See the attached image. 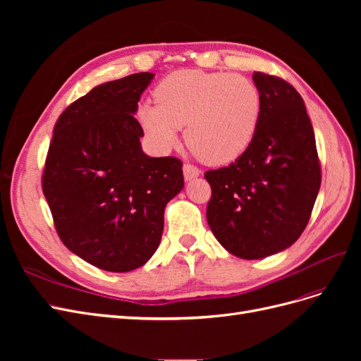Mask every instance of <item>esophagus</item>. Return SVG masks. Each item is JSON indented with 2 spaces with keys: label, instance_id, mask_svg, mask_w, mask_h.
Returning a JSON list of instances; mask_svg holds the SVG:
<instances>
[{
  "label": "esophagus",
  "instance_id": "esophagus-1",
  "mask_svg": "<svg viewBox=\"0 0 361 361\" xmlns=\"http://www.w3.org/2000/svg\"><path fill=\"white\" fill-rule=\"evenodd\" d=\"M200 174V170L195 167V166H192V164H183V176H185V179L187 180H191V179H194V178H197Z\"/></svg>",
  "mask_w": 361,
  "mask_h": 361
}]
</instances>
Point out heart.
I'll return each instance as SVG.
<instances>
[{
  "mask_svg": "<svg viewBox=\"0 0 361 361\" xmlns=\"http://www.w3.org/2000/svg\"><path fill=\"white\" fill-rule=\"evenodd\" d=\"M155 104L138 108V122L159 150L178 143L182 126L188 146L212 166L243 157L262 116L257 85L239 73L183 69L167 75L154 90Z\"/></svg>",
  "mask_w": 361,
  "mask_h": 361,
  "instance_id": "1",
  "label": "heart"
}]
</instances>
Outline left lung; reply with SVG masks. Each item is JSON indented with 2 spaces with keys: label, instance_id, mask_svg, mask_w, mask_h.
I'll return each mask as SVG.
<instances>
[{
  "label": "left lung",
  "instance_id": "1",
  "mask_svg": "<svg viewBox=\"0 0 361 361\" xmlns=\"http://www.w3.org/2000/svg\"><path fill=\"white\" fill-rule=\"evenodd\" d=\"M262 94L256 137L231 166L204 173L207 223L228 253L262 259L290 247L307 226L321 162L302 97L276 75L255 72Z\"/></svg>",
  "mask_w": 361,
  "mask_h": 361
}]
</instances>
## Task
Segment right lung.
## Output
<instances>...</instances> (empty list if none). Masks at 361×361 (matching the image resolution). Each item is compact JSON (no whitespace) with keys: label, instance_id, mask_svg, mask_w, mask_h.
<instances>
[{"label":"right lung","instance_id":"1","mask_svg":"<svg viewBox=\"0 0 361 361\" xmlns=\"http://www.w3.org/2000/svg\"><path fill=\"white\" fill-rule=\"evenodd\" d=\"M152 78L129 75L72 102L54 126L42 173L61 243L105 271L146 264L161 241L164 207L183 188L180 159L140 147L134 113Z\"/></svg>","mask_w":361,"mask_h":361}]
</instances>
